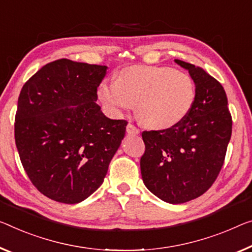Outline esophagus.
I'll list each match as a JSON object with an SVG mask.
<instances>
[{"instance_id": "1", "label": "esophagus", "mask_w": 252, "mask_h": 252, "mask_svg": "<svg viewBox=\"0 0 252 252\" xmlns=\"http://www.w3.org/2000/svg\"><path fill=\"white\" fill-rule=\"evenodd\" d=\"M126 130H127V133L130 134V135H138L139 134V129L137 128L136 126L133 125V124H130V123L128 124V125H127Z\"/></svg>"}]
</instances>
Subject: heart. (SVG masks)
<instances>
[{"label":"heart","instance_id":"1","mask_svg":"<svg viewBox=\"0 0 252 252\" xmlns=\"http://www.w3.org/2000/svg\"><path fill=\"white\" fill-rule=\"evenodd\" d=\"M98 96L106 109L116 116L131 110L136 103L142 124L153 129H166L190 113L196 89L191 77L183 71L136 65L122 69L116 82H101Z\"/></svg>","mask_w":252,"mask_h":252}]
</instances>
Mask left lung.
<instances>
[{
	"label": "left lung",
	"mask_w": 252,
	"mask_h": 252,
	"mask_svg": "<svg viewBox=\"0 0 252 252\" xmlns=\"http://www.w3.org/2000/svg\"><path fill=\"white\" fill-rule=\"evenodd\" d=\"M196 86L195 102L171 128L144 130L141 158L143 181L163 202L183 204L202 196L222 169L232 134L225 91L202 67L176 60Z\"/></svg>",
	"instance_id": "8db88e82"
}]
</instances>
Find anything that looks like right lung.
<instances>
[{
	"instance_id": "obj_1",
	"label": "right lung",
	"mask_w": 252,
	"mask_h": 252,
	"mask_svg": "<svg viewBox=\"0 0 252 252\" xmlns=\"http://www.w3.org/2000/svg\"><path fill=\"white\" fill-rule=\"evenodd\" d=\"M107 66L57 60L22 87L14 138L32 185L56 202L76 204L103 183L127 122L100 110L96 89Z\"/></svg>"
}]
</instances>
